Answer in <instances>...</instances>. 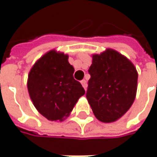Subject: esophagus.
<instances>
[{"label":"esophagus","instance_id":"34e87169","mask_svg":"<svg viewBox=\"0 0 157 157\" xmlns=\"http://www.w3.org/2000/svg\"><path fill=\"white\" fill-rule=\"evenodd\" d=\"M81 83H82V86L84 87V89H85V91H86V86H87V85H86V80H82V82H81Z\"/></svg>","mask_w":157,"mask_h":157}]
</instances>
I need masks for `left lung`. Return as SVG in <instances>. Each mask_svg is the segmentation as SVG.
<instances>
[{"mask_svg":"<svg viewBox=\"0 0 157 157\" xmlns=\"http://www.w3.org/2000/svg\"><path fill=\"white\" fill-rule=\"evenodd\" d=\"M86 97L102 122H113L130 109L135 99L138 72L132 62L113 49L93 55Z\"/></svg>","mask_w":157,"mask_h":157,"instance_id":"1","label":"left lung"}]
</instances>
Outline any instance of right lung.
<instances>
[{
	"label": "right lung",
	"instance_id": "add662e5",
	"mask_svg": "<svg viewBox=\"0 0 157 157\" xmlns=\"http://www.w3.org/2000/svg\"><path fill=\"white\" fill-rule=\"evenodd\" d=\"M69 56L49 51L33 65L27 86L33 105L49 121H63L85 94L82 84L74 79L75 69Z\"/></svg>",
	"mask_w": 157,
	"mask_h": 157
}]
</instances>
